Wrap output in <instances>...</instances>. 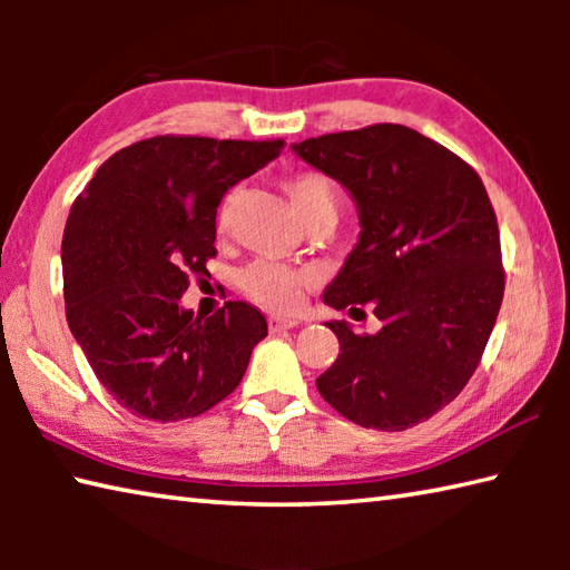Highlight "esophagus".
<instances>
[{"mask_svg":"<svg viewBox=\"0 0 570 570\" xmlns=\"http://www.w3.org/2000/svg\"><path fill=\"white\" fill-rule=\"evenodd\" d=\"M298 322L296 320H284V316H268V330L274 334L278 332H286V330H294Z\"/></svg>","mask_w":570,"mask_h":570,"instance_id":"obj_1","label":"esophagus"}]
</instances>
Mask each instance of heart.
<instances>
[{
	"instance_id": "obj_1",
	"label": "heart",
	"mask_w": 570,
	"mask_h": 570,
	"mask_svg": "<svg viewBox=\"0 0 570 570\" xmlns=\"http://www.w3.org/2000/svg\"><path fill=\"white\" fill-rule=\"evenodd\" d=\"M286 193L292 196L298 216L304 220L320 216V214H336V186L332 178L324 173L304 170L296 173L286 180ZM306 284V274L296 272L292 266H284L278 262H268V258H258V262L248 264L244 272L238 274V286L254 298V302L264 304L276 312H288L294 308L302 288Z\"/></svg>"
}]
</instances>
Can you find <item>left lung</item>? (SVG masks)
Wrapping results in <instances>:
<instances>
[{"label": "left lung", "mask_w": 570, "mask_h": 570, "mask_svg": "<svg viewBox=\"0 0 570 570\" xmlns=\"http://www.w3.org/2000/svg\"><path fill=\"white\" fill-rule=\"evenodd\" d=\"M352 193L362 234L324 302L382 322L354 334L326 322L340 356L316 390L346 420L400 432L458 397L505 292L493 204L475 170L404 125L380 122L294 142Z\"/></svg>", "instance_id": "obj_1"}]
</instances>
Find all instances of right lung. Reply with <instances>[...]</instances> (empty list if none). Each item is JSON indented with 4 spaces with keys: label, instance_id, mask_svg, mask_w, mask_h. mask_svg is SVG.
I'll return each mask as SVG.
<instances>
[{
    "label": "right lung",
    "instance_id": "obj_1",
    "mask_svg": "<svg viewBox=\"0 0 570 570\" xmlns=\"http://www.w3.org/2000/svg\"><path fill=\"white\" fill-rule=\"evenodd\" d=\"M284 140L156 135L102 163L62 236L65 314L95 377L156 422L198 417L244 380L264 314L226 302L180 306L216 256V208L230 186L278 158Z\"/></svg>",
    "mask_w": 570,
    "mask_h": 570
}]
</instances>
